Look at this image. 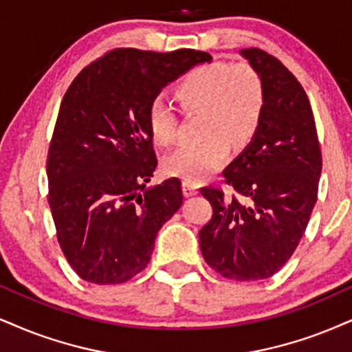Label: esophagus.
<instances>
[{"mask_svg": "<svg viewBox=\"0 0 352 352\" xmlns=\"http://www.w3.org/2000/svg\"><path fill=\"white\" fill-rule=\"evenodd\" d=\"M183 192L186 197L197 194V184L194 181H183Z\"/></svg>", "mask_w": 352, "mask_h": 352, "instance_id": "esophagus-1", "label": "esophagus"}]
</instances>
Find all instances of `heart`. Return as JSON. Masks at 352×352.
Segmentation results:
<instances>
[{"label": "heart", "instance_id": "b5f03b06", "mask_svg": "<svg viewBox=\"0 0 352 352\" xmlns=\"http://www.w3.org/2000/svg\"><path fill=\"white\" fill-rule=\"evenodd\" d=\"M175 98L184 112H202V135L207 140L169 155L164 173L194 183L222 166L230 146L240 150L253 140L267 106L263 76L248 62L192 68L176 85ZM146 125L158 146L173 145L179 135L177 117L162 99L150 102Z\"/></svg>", "mask_w": 352, "mask_h": 352}]
</instances>
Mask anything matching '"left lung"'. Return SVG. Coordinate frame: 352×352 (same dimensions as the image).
I'll use <instances>...</instances> for the list:
<instances>
[{
	"instance_id": "8db88e82",
	"label": "left lung",
	"mask_w": 352,
	"mask_h": 352,
	"mask_svg": "<svg viewBox=\"0 0 352 352\" xmlns=\"http://www.w3.org/2000/svg\"><path fill=\"white\" fill-rule=\"evenodd\" d=\"M241 55L263 76L266 116L250 145L223 169L227 194L201 188L212 219L199 232L204 259L232 280H261L289 261L318 197L322 150L305 89L276 56Z\"/></svg>"
}]
</instances>
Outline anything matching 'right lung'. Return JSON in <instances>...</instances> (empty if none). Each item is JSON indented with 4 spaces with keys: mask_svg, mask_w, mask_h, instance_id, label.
<instances>
[{
    "mask_svg": "<svg viewBox=\"0 0 352 352\" xmlns=\"http://www.w3.org/2000/svg\"><path fill=\"white\" fill-rule=\"evenodd\" d=\"M207 52L114 49L78 73L60 104L49 156V206L73 271L122 284L150 263L155 238L183 204L181 181L146 189L156 160L146 109Z\"/></svg>",
    "mask_w": 352,
    "mask_h": 352,
    "instance_id": "obj_1",
    "label": "right lung"
}]
</instances>
